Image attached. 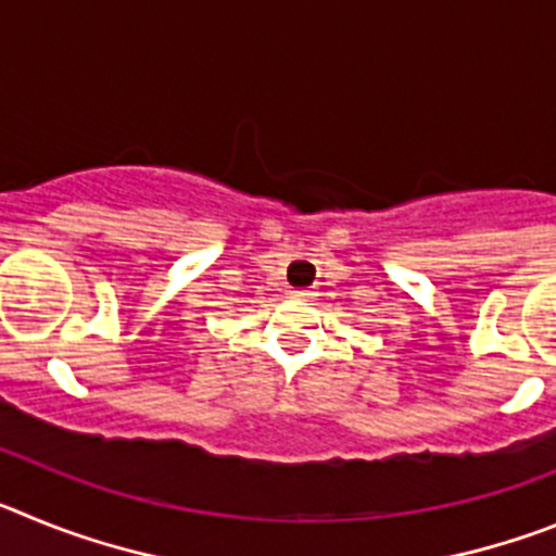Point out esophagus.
<instances>
[{
  "instance_id": "1",
  "label": "esophagus",
  "mask_w": 556,
  "mask_h": 556,
  "mask_svg": "<svg viewBox=\"0 0 556 556\" xmlns=\"http://www.w3.org/2000/svg\"><path fill=\"white\" fill-rule=\"evenodd\" d=\"M292 294L294 298H308L312 292H308V289H292Z\"/></svg>"
}]
</instances>
